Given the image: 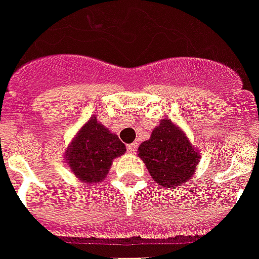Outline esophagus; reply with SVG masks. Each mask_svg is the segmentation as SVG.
Segmentation results:
<instances>
[{"label":"esophagus","mask_w":259,"mask_h":259,"mask_svg":"<svg viewBox=\"0 0 259 259\" xmlns=\"http://www.w3.org/2000/svg\"><path fill=\"white\" fill-rule=\"evenodd\" d=\"M127 152H129V154H136V152H137V143H133V144L127 145Z\"/></svg>","instance_id":"34e87169"}]
</instances>
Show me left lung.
Wrapping results in <instances>:
<instances>
[{
    "instance_id": "obj_1",
    "label": "left lung",
    "mask_w": 259,
    "mask_h": 259,
    "mask_svg": "<svg viewBox=\"0 0 259 259\" xmlns=\"http://www.w3.org/2000/svg\"><path fill=\"white\" fill-rule=\"evenodd\" d=\"M139 156L160 187L176 188L191 180L199 154L187 135L168 119H162L151 139L139 147Z\"/></svg>"
}]
</instances>
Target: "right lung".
Masks as SVG:
<instances>
[{"instance_id": "add662e5", "label": "right lung", "mask_w": 259, "mask_h": 259, "mask_svg": "<svg viewBox=\"0 0 259 259\" xmlns=\"http://www.w3.org/2000/svg\"><path fill=\"white\" fill-rule=\"evenodd\" d=\"M126 152L119 137L104 127L93 115L76 133L66 151V162L82 183H100L112 160Z\"/></svg>"}]
</instances>
